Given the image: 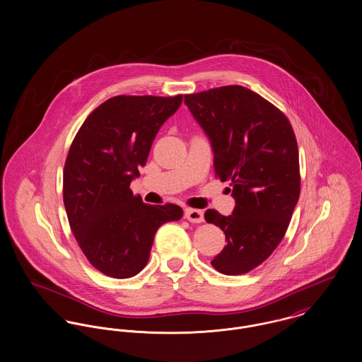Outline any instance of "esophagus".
<instances>
[{
  "instance_id": "1",
  "label": "esophagus",
  "mask_w": 362,
  "mask_h": 362,
  "mask_svg": "<svg viewBox=\"0 0 362 362\" xmlns=\"http://www.w3.org/2000/svg\"><path fill=\"white\" fill-rule=\"evenodd\" d=\"M185 218H186L189 222H204V212H202V211H199V209H192V208H187V209L185 211Z\"/></svg>"
}]
</instances>
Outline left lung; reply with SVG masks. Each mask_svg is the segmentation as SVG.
Returning <instances> with one entry per match:
<instances>
[{"label":"left lung","mask_w":362,"mask_h":362,"mask_svg":"<svg viewBox=\"0 0 362 362\" xmlns=\"http://www.w3.org/2000/svg\"><path fill=\"white\" fill-rule=\"evenodd\" d=\"M185 103L211 141L216 175L231 183L235 199L228 216L205 212L227 243L211 264L226 276L245 274L277 248L298 204L295 132L284 112L241 85L185 95Z\"/></svg>","instance_id":"obj_1"}]
</instances>
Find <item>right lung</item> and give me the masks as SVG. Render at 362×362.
Segmentation results:
<instances>
[{
	"mask_svg": "<svg viewBox=\"0 0 362 362\" xmlns=\"http://www.w3.org/2000/svg\"><path fill=\"white\" fill-rule=\"evenodd\" d=\"M182 100L183 95L114 96L86 117L71 143L63 173L67 219L89 263L109 277L140 273L158 227L183 215L173 204L147 205L129 189Z\"/></svg>",
	"mask_w": 362,
	"mask_h": 362,
	"instance_id": "add662e5",
	"label": "right lung"
}]
</instances>
